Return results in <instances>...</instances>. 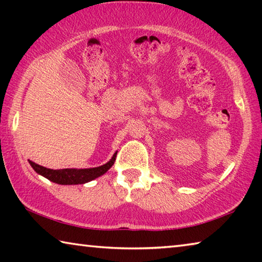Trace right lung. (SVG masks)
I'll return each mask as SVG.
<instances>
[{"label":"right lung","instance_id":"1","mask_svg":"<svg viewBox=\"0 0 262 262\" xmlns=\"http://www.w3.org/2000/svg\"><path fill=\"white\" fill-rule=\"evenodd\" d=\"M117 158V154L113 155L112 159L105 165L92 168H63V170H52V168L43 167L38 165L34 162H31V165L34 168L35 172L53 181L55 184L60 185H78L84 184L88 181H91L98 177L103 176L105 172H107L111 166L113 165Z\"/></svg>","mask_w":262,"mask_h":262}]
</instances>
